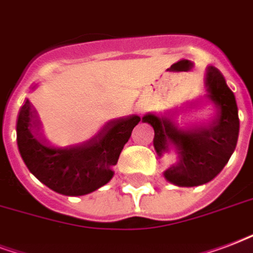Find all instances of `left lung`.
<instances>
[{"instance_id": "8db88e82", "label": "left lung", "mask_w": 253, "mask_h": 253, "mask_svg": "<svg viewBox=\"0 0 253 253\" xmlns=\"http://www.w3.org/2000/svg\"><path fill=\"white\" fill-rule=\"evenodd\" d=\"M204 98L216 109L208 125L185 128L174 113H147L142 117L155 130L153 147L159 157L174 151L176 161L164 172V177L177 187H197L210 183L221 172L232 156L239 137V115L235 94L224 76L210 65L206 70Z\"/></svg>"}]
</instances>
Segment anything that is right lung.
Wrapping results in <instances>:
<instances>
[{
	"mask_svg": "<svg viewBox=\"0 0 253 253\" xmlns=\"http://www.w3.org/2000/svg\"><path fill=\"white\" fill-rule=\"evenodd\" d=\"M140 120L136 115L113 119L88 141L52 147L40 136L36 111L26 98L17 119V145L30 173L41 183L65 196H83L111 181L113 167Z\"/></svg>",
	"mask_w": 253,
	"mask_h": 253,
	"instance_id": "1",
	"label": "right lung"
}]
</instances>
